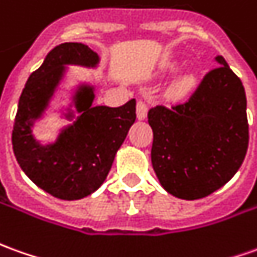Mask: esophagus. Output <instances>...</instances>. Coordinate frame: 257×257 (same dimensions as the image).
<instances>
[{"instance_id":"obj_1","label":"esophagus","mask_w":257,"mask_h":257,"mask_svg":"<svg viewBox=\"0 0 257 257\" xmlns=\"http://www.w3.org/2000/svg\"><path fill=\"white\" fill-rule=\"evenodd\" d=\"M136 115H138V119H145L146 115H148V106L143 101H139L138 105H136Z\"/></svg>"}]
</instances>
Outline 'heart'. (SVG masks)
I'll use <instances>...</instances> for the list:
<instances>
[{
  "mask_svg": "<svg viewBox=\"0 0 257 257\" xmlns=\"http://www.w3.org/2000/svg\"><path fill=\"white\" fill-rule=\"evenodd\" d=\"M197 85V76L193 73H187L176 80V83L170 88V97L174 99L184 98L190 92L194 90Z\"/></svg>",
  "mask_w": 257,
  "mask_h": 257,
  "instance_id": "obj_1",
  "label": "heart"
}]
</instances>
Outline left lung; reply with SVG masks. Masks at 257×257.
<instances>
[{
  "instance_id": "8db88e82",
  "label": "left lung",
  "mask_w": 257,
  "mask_h": 257,
  "mask_svg": "<svg viewBox=\"0 0 257 257\" xmlns=\"http://www.w3.org/2000/svg\"><path fill=\"white\" fill-rule=\"evenodd\" d=\"M188 101L149 109L152 166L162 187L198 200L235 176L249 142L245 88L222 56Z\"/></svg>"
}]
</instances>
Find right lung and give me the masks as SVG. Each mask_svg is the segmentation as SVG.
Here are the masks:
<instances>
[{"instance_id": "add662e5", "label": "right lung", "mask_w": 257, "mask_h": 257, "mask_svg": "<svg viewBox=\"0 0 257 257\" xmlns=\"http://www.w3.org/2000/svg\"><path fill=\"white\" fill-rule=\"evenodd\" d=\"M98 53L77 42L52 49L33 71L21 94L12 131L18 165L33 183L60 200H80L105 181L115 155L136 119V101L111 108L92 105L95 87L80 83L73 90L62 116L71 123L60 129L53 142L41 143L33 128L43 119L69 66L95 69Z\"/></svg>"}]
</instances>
